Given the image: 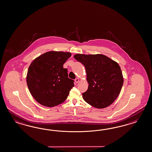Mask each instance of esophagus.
I'll list each match as a JSON object with an SVG mask.
<instances>
[{"instance_id": "34e87169", "label": "esophagus", "mask_w": 152, "mask_h": 152, "mask_svg": "<svg viewBox=\"0 0 152 152\" xmlns=\"http://www.w3.org/2000/svg\"><path fill=\"white\" fill-rule=\"evenodd\" d=\"M75 82L76 83H77L78 82H79V79L77 78H76L75 80Z\"/></svg>"}]
</instances>
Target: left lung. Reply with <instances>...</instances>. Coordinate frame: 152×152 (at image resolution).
<instances>
[{
    "mask_svg": "<svg viewBox=\"0 0 152 152\" xmlns=\"http://www.w3.org/2000/svg\"><path fill=\"white\" fill-rule=\"evenodd\" d=\"M75 59L85 67L87 91L82 93L86 102L94 107H107L118 98L124 78L118 63L103 54H77Z\"/></svg>",
    "mask_w": 152,
    "mask_h": 152,
    "instance_id": "1",
    "label": "left lung"
}]
</instances>
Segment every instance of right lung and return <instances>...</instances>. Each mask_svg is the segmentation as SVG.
Wrapping results in <instances>:
<instances>
[{
	"mask_svg": "<svg viewBox=\"0 0 152 152\" xmlns=\"http://www.w3.org/2000/svg\"><path fill=\"white\" fill-rule=\"evenodd\" d=\"M71 56L70 52L50 51L38 56L31 63L26 82L31 95L38 103L47 107L63 103L74 86L68 78L64 64Z\"/></svg>",
	"mask_w": 152,
	"mask_h": 152,
	"instance_id": "obj_1",
	"label": "right lung"
}]
</instances>
